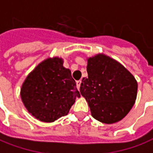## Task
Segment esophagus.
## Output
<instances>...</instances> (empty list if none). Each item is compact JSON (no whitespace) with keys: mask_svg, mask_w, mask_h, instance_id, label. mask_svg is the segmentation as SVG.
I'll use <instances>...</instances> for the list:
<instances>
[{"mask_svg":"<svg viewBox=\"0 0 153 153\" xmlns=\"http://www.w3.org/2000/svg\"><path fill=\"white\" fill-rule=\"evenodd\" d=\"M76 85H77V88H78V89H79L80 85H81V80H78V81H77Z\"/></svg>","mask_w":153,"mask_h":153,"instance_id":"1","label":"esophagus"}]
</instances>
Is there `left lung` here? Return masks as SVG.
Returning a JSON list of instances; mask_svg holds the SVG:
<instances>
[{
    "instance_id": "obj_1",
    "label": "left lung",
    "mask_w": 153,
    "mask_h": 153,
    "mask_svg": "<svg viewBox=\"0 0 153 153\" xmlns=\"http://www.w3.org/2000/svg\"><path fill=\"white\" fill-rule=\"evenodd\" d=\"M88 78H83L80 94L96 120L111 124L128 114L137 99V83L124 66L103 54L88 59Z\"/></svg>"
}]
</instances>
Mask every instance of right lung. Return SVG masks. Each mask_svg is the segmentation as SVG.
<instances>
[{"instance_id":"1","label":"right lung","mask_w":153,"mask_h":153,"mask_svg":"<svg viewBox=\"0 0 153 153\" xmlns=\"http://www.w3.org/2000/svg\"><path fill=\"white\" fill-rule=\"evenodd\" d=\"M63 59L48 58L29 74L21 86L25 107L39 121L52 123L69 113L79 92Z\"/></svg>"}]
</instances>
